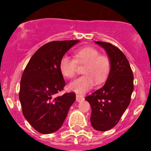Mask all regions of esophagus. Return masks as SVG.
<instances>
[{
  "label": "esophagus",
  "mask_w": 151,
  "mask_h": 151,
  "mask_svg": "<svg viewBox=\"0 0 151 151\" xmlns=\"http://www.w3.org/2000/svg\"><path fill=\"white\" fill-rule=\"evenodd\" d=\"M84 100V97L82 95H79V94H76V101L78 102H80V101H82Z\"/></svg>",
  "instance_id": "obj_1"
}]
</instances>
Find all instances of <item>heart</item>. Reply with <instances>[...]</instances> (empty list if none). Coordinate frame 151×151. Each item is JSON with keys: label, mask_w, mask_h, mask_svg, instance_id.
Instances as JSON below:
<instances>
[{"label": "heart", "mask_w": 151, "mask_h": 151, "mask_svg": "<svg viewBox=\"0 0 151 151\" xmlns=\"http://www.w3.org/2000/svg\"><path fill=\"white\" fill-rule=\"evenodd\" d=\"M78 66H85V75L69 85L70 90L84 94L91 89L96 82L101 85L106 82L111 69V60L106 54H101L93 47H85L74 52V59L63 56L60 60L59 69L66 78L76 77Z\"/></svg>", "instance_id": "heart-1"}]
</instances>
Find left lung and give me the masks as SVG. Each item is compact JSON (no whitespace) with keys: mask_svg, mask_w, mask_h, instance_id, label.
<instances>
[{"mask_svg":"<svg viewBox=\"0 0 151 151\" xmlns=\"http://www.w3.org/2000/svg\"><path fill=\"white\" fill-rule=\"evenodd\" d=\"M106 50L111 69L105 85L85 97L91 106V123L97 131H107L116 125L130 104L134 76L125 54L107 42L95 41Z\"/></svg>","mask_w":151,"mask_h":151,"instance_id":"left-lung-1","label":"left lung"}]
</instances>
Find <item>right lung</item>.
Instances as JSON below:
<instances>
[{
	"mask_svg": "<svg viewBox=\"0 0 151 151\" xmlns=\"http://www.w3.org/2000/svg\"><path fill=\"white\" fill-rule=\"evenodd\" d=\"M78 40L50 41L31 57L22 73L19 97L24 117L37 132H54L62 126L74 92L55 97L66 85L59 69L60 59Z\"/></svg>",
	"mask_w": 151,
	"mask_h": 151,
	"instance_id": "obj_1",
	"label": "right lung"
}]
</instances>
